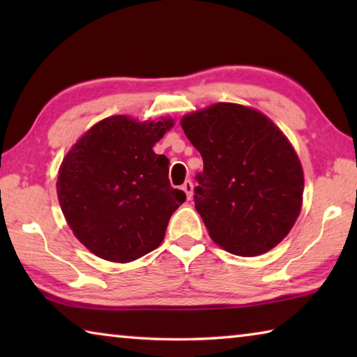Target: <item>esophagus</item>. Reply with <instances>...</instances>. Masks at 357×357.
<instances>
[{"label": "esophagus", "instance_id": "34e87169", "mask_svg": "<svg viewBox=\"0 0 357 357\" xmlns=\"http://www.w3.org/2000/svg\"><path fill=\"white\" fill-rule=\"evenodd\" d=\"M183 190L185 192V195H187V198H192V195H193V184L190 183V181H185V183L183 184Z\"/></svg>", "mask_w": 357, "mask_h": 357}]
</instances>
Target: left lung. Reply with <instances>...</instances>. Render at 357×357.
<instances>
[{
    "instance_id": "left-lung-1",
    "label": "left lung",
    "mask_w": 357,
    "mask_h": 357,
    "mask_svg": "<svg viewBox=\"0 0 357 357\" xmlns=\"http://www.w3.org/2000/svg\"><path fill=\"white\" fill-rule=\"evenodd\" d=\"M203 157L195 209L211 239L257 257L287 236L301 213L304 172L280 129L253 108L220 102L181 119Z\"/></svg>"
}]
</instances>
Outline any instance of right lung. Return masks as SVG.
<instances>
[{"mask_svg":"<svg viewBox=\"0 0 357 357\" xmlns=\"http://www.w3.org/2000/svg\"><path fill=\"white\" fill-rule=\"evenodd\" d=\"M173 119L138 123L118 114L93 126L64 157L58 200L77 239L107 261L129 263L165 238L172 214L185 202L173 189L168 162L154 144Z\"/></svg>","mask_w":357,"mask_h":357,"instance_id":"right-lung-1","label":"right lung"}]
</instances>
